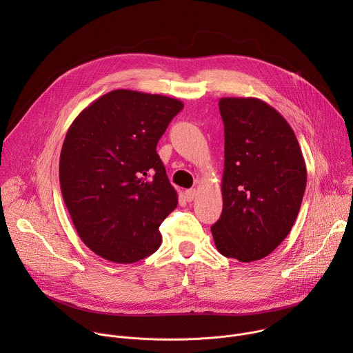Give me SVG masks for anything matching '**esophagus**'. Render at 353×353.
I'll use <instances>...</instances> for the list:
<instances>
[{
	"mask_svg": "<svg viewBox=\"0 0 353 353\" xmlns=\"http://www.w3.org/2000/svg\"><path fill=\"white\" fill-rule=\"evenodd\" d=\"M195 195H196V190L195 188H191V190L185 191V199L188 201V203H191V201L195 198Z\"/></svg>",
	"mask_w": 353,
	"mask_h": 353,
	"instance_id": "1",
	"label": "esophagus"
}]
</instances>
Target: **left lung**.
I'll return each instance as SVG.
<instances>
[{"label":"left lung","mask_w":353,"mask_h":353,"mask_svg":"<svg viewBox=\"0 0 353 353\" xmlns=\"http://www.w3.org/2000/svg\"><path fill=\"white\" fill-rule=\"evenodd\" d=\"M223 210L211 228L228 259L257 261L289 234L303 199L307 170L288 121L257 97H222Z\"/></svg>","instance_id":"8db88e82"}]
</instances>
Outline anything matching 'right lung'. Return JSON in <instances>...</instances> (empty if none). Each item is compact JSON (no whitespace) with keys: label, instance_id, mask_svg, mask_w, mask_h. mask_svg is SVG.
Segmentation results:
<instances>
[{"label":"right lung","instance_id":"1","mask_svg":"<svg viewBox=\"0 0 353 353\" xmlns=\"http://www.w3.org/2000/svg\"><path fill=\"white\" fill-rule=\"evenodd\" d=\"M183 108L163 94L116 89L70 125L61 192L81 240L99 257L131 264L159 248V226L177 207V192L157 145Z\"/></svg>","mask_w":353,"mask_h":353}]
</instances>
